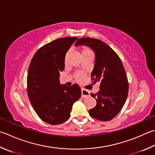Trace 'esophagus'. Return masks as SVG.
Here are the masks:
<instances>
[{
  "label": "esophagus",
  "instance_id": "1",
  "mask_svg": "<svg viewBox=\"0 0 155 155\" xmlns=\"http://www.w3.org/2000/svg\"><path fill=\"white\" fill-rule=\"evenodd\" d=\"M81 94H82V95H81L82 97H87L89 96L90 92L88 90H86L85 89H81Z\"/></svg>",
  "mask_w": 155,
  "mask_h": 155
}]
</instances>
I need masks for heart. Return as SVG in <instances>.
I'll return each mask as SVG.
<instances>
[{"mask_svg":"<svg viewBox=\"0 0 155 155\" xmlns=\"http://www.w3.org/2000/svg\"><path fill=\"white\" fill-rule=\"evenodd\" d=\"M91 53V51L90 50L89 48H87V47H84L82 49V54H84V53ZM76 78L78 81H82L84 78V74L82 72H78L76 73Z\"/></svg>","mask_w":155,"mask_h":155,"instance_id":"b5f03b06","label":"heart"}]
</instances>
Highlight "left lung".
<instances>
[{
  "mask_svg": "<svg viewBox=\"0 0 155 155\" xmlns=\"http://www.w3.org/2000/svg\"><path fill=\"white\" fill-rule=\"evenodd\" d=\"M85 45L95 53L94 68L91 73L94 83H100V91L91 95L96 106L89 113L94 119L108 121L122 109L127 97L129 86L125 70L118 55L103 41L89 37L81 38L75 46Z\"/></svg>",
  "mask_w": 155,
  "mask_h": 155,
  "instance_id": "8db88e82",
  "label": "left lung"
}]
</instances>
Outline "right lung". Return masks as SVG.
Segmentation results:
<instances>
[{"instance_id":"add662e5","label":"right lung","mask_w":155,"mask_h":155,"mask_svg":"<svg viewBox=\"0 0 155 155\" xmlns=\"http://www.w3.org/2000/svg\"><path fill=\"white\" fill-rule=\"evenodd\" d=\"M77 37L56 39L39 49L30 61L27 77V92L34 110L50 125L61 124L70 117L72 105L81 97L77 84L61 85L60 72L70 46Z\"/></svg>"}]
</instances>
